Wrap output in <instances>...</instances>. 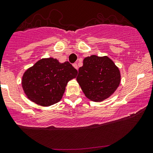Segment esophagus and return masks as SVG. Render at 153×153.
Returning a JSON list of instances; mask_svg holds the SVG:
<instances>
[{
  "label": "esophagus",
  "mask_w": 153,
  "mask_h": 153,
  "mask_svg": "<svg viewBox=\"0 0 153 153\" xmlns=\"http://www.w3.org/2000/svg\"><path fill=\"white\" fill-rule=\"evenodd\" d=\"M73 65H74V68H76V69L78 70V65H77L76 63H74Z\"/></svg>",
  "instance_id": "34e87169"
}]
</instances>
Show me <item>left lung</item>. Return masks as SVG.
<instances>
[{"label": "left lung", "instance_id": "1", "mask_svg": "<svg viewBox=\"0 0 153 153\" xmlns=\"http://www.w3.org/2000/svg\"><path fill=\"white\" fill-rule=\"evenodd\" d=\"M76 80L88 99L100 102L114 93L121 76L119 68L109 57L93 55L84 59Z\"/></svg>", "mask_w": 153, "mask_h": 153}]
</instances>
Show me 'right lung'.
<instances>
[{"label": "right lung", "mask_w": 153, "mask_h": 153, "mask_svg": "<svg viewBox=\"0 0 153 153\" xmlns=\"http://www.w3.org/2000/svg\"><path fill=\"white\" fill-rule=\"evenodd\" d=\"M76 75L77 70L68 61L60 63L52 57L43 58L25 72L22 86L31 101L49 106L61 100L67 83Z\"/></svg>", "instance_id": "right-lung-1"}]
</instances>
